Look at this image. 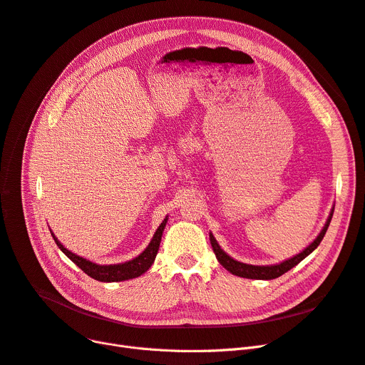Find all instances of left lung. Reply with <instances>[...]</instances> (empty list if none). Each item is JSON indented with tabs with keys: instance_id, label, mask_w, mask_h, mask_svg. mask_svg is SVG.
<instances>
[{
	"instance_id": "left-lung-1",
	"label": "left lung",
	"mask_w": 365,
	"mask_h": 365,
	"mask_svg": "<svg viewBox=\"0 0 365 365\" xmlns=\"http://www.w3.org/2000/svg\"><path fill=\"white\" fill-rule=\"evenodd\" d=\"M333 212H334V207L331 208V213L327 219V222H325L322 231L319 232V235L314 240V242H311L308 247L304 248V250L299 255H296L294 257L289 259V260H284L282 263H278V264H271V266H255V264H247V263H241L235 259H232L231 256H227L220 245L217 244L216 238L213 237V234H210V242H212V247H213V252L219 260V263L225 267V269H227L229 272H231L232 275H237V277H242V278H250V279H274V278H278L281 277L282 274L289 272L292 267H294L296 264H299L306 256H309L315 248L319 245V242L322 241L325 232H327L329 229V225L331 222V217H333Z\"/></svg>"
}]
</instances>
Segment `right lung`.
<instances>
[{"label": "right lung", "instance_id": "right-lung-1", "mask_svg": "<svg viewBox=\"0 0 365 365\" xmlns=\"http://www.w3.org/2000/svg\"><path fill=\"white\" fill-rule=\"evenodd\" d=\"M165 223H167V217L163 220V223L157 229L155 235H153L152 241L145 248L143 253H140L136 259L128 260L125 263H118V264H98V263H93V262H90L84 257L76 256L72 252H69L68 248H65L59 242V240L54 237L53 232H51V235H53L57 247H59L61 250L88 277H91L93 279L102 281V282H117V281H125V279H131V278H138L149 269V267L153 263V260H155V257H157Z\"/></svg>", "mask_w": 365, "mask_h": 365}]
</instances>
